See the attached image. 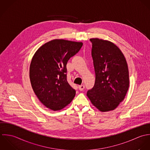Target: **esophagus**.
Returning a JSON list of instances; mask_svg holds the SVG:
<instances>
[{
  "mask_svg": "<svg viewBox=\"0 0 150 150\" xmlns=\"http://www.w3.org/2000/svg\"><path fill=\"white\" fill-rule=\"evenodd\" d=\"M85 86L84 85H79V86H78V88H79V90H80V91H82V90H84V89H85Z\"/></svg>",
  "mask_w": 150,
  "mask_h": 150,
  "instance_id": "1",
  "label": "esophagus"
}]
</instances>
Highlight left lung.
<instances>
[{"label": "left lung", "mask_w": 150, "mask_h": 150, "mask_svg": "<svg viewBox=\"0 0 150 150\" xmlns=\"http://www.w3.org/2000/svg\"><path fill=\"white\" fill-rule=\"evenodd\" d=\"M90 40L96 79L93 88L88 91L87 96L100 111L114 110L123 100L129 89L126 60L113 43L98 38Z\"/></svg>", "instance_id": "8db88e82"}]
</instances>
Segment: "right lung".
Masks as SVG:
<instances>
[{
  "mask_svg": "<svg viewBox=\"0 0 150 150\" xmlns=\"http://www.w3.org/2000/svg\"><path fill=\"white\" fill-rule=\"evenodd\" d=\"M82 42L54 39L42 46L30 68L32 89L40 101L53 111L62 109L74 98L76 91L68 83L67 64L81 49Z\"/></svg>",
  "mask_w": 150,
  "mask_h": 150,
  "instance_id": "obj_1",
  "label": "right lung"
}]
</instances>
